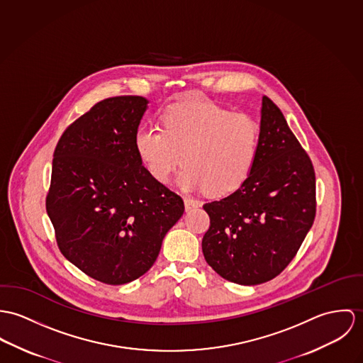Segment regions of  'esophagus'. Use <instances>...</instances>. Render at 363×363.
Segmentation results:
<instances>
[{"mask_svg":"<svg viewBox=\"0 0 363 363\" xmlns=\"http://www.w3.org/2000/svg\"><path fill=\"white\" fill-rule=\"evenodd\" d=\"M185 208H186V211H191V210H194V208H196V207H199L201 206V203L198 201H194V199H185Z\"/></svg>","mask_w":363,"mask_h":363,"instance_id":"obj_1","label":"esophagus"}]
</instances>
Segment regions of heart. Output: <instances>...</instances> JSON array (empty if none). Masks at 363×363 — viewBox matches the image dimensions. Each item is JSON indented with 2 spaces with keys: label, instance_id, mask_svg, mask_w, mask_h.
<instances>
[{
  "label": "heart",
  "instance_id": "1",
  "mask_svg": "<svg viewBox=\"0 0 363 363\" xmlns=\"http://www.w3.org/2000/svg\"><path fill=\"white\" fill-rule=\"evenodd\" d=\"M260 128L250 116L207 101H185L165 110L162 128L140 125L133 138L139 160L157 182H167L179 162L184 192L225 196L240 189L257 157Z\"/></svg>",
  "mask_w": 363,
  "mask_h": 363
}]
</instances>
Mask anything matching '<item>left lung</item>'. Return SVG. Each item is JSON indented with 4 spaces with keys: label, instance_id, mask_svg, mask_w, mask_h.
<instances>
[{
    "label": "left lung",
    "instance_id": "1",
    "mask_svg": "<svg viewBox=\"0 0 363 363\" xmlns=\"http://www.w3.org/2000/svg\"><path fill=\"white\" fill-rule=\"evenodd\" d=\"M203 208L210 217L201 241L204 259L223 279L241 285L279 276L312 228L315 169L269 97H262L259 150L249 178Z\"/></svg>",
    "mask_w": 363,
    "mask_h": 363
}]
</instances>
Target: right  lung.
<instances>
[{"label": "right lung", "instance_id": "1", "mask_svg": "<svg viewBox=\"0 0 363 363\" xmlns=\"http://www.w3.org/2000/svg\"><path fill=\"white\" fill-rule=\"evenodd\" d=\"M140 96L106 99L62 133L45 201L61 253L97 281L143 276L184 214V201L153 179L133 138L147 110Z\"/></svg>", "mask_w": 363, "mask_h": 363}]
</instances>
